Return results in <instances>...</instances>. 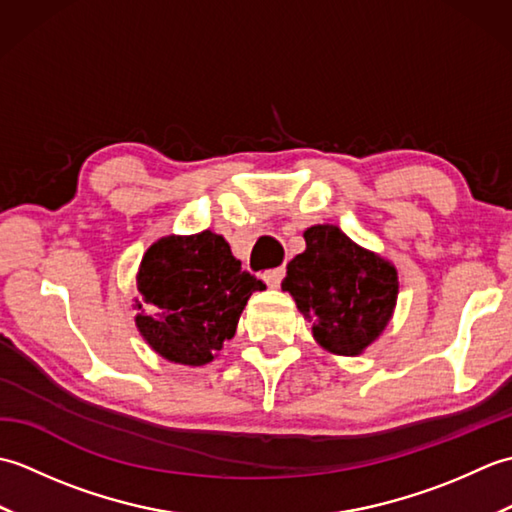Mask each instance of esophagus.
Returning <instances> with one entry per match:
<instances>
[{"label": "esophagus", "instance_id": "esophagus-1", "mask_svg": "<svg viewBox=\"0 0 512 512\" xmlns=\"http://www.w3.org/2000/svg\"><path fill=\"white\" fill-rule=\"evenodd\" d=\"M286 275V268H273V270H266L264 273V281L268 288H279L281 286V279Z\"/></svg>", "mask_w": 512, "mask_h": 512}]
</instances>
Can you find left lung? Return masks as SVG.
I'll return each mask as SVG.
<instances>
[{
    "mask_svg": "<svg viewBox=\"0 0 512 512\" xmlns=\"http://www.w3.org/2000/svg\"><path fill=\"white\" fill-rule=\"evenodd\" d=\"M303 237L306 250L288 264L281 288L312 321V336L323 350L363 354L394 314L398 270L334 224L310 226Z\"/></svg>",
    "mask_w": 512,
    "mask_h": 512,
    "instance_id": "left-lung-1",
    "label": "left lung"
}]
</instances>
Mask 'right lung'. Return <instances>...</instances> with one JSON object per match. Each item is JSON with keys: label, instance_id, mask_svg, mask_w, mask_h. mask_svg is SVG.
I'll return each mask as SVG.
<instances>
[{"label": "right lung", "instance_id": "add662e5", "mask_svg": "<svg viewBox=\"0 0 512 512\" xmlns=\"http://www.w3.org/2000/svg\"><path fill=\"white\" fill-rule=\"evenodd\" d=\"M264 288L222 235L160 237L136 275V328L167 361L206 365L235 336L250 295Z\"/></svg>", "mask_w": 512, "mask_h": 512}]
</instances>
